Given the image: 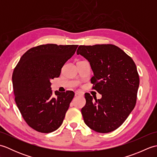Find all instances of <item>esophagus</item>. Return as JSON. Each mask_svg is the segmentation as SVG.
Segmentation results:
<instances>
[{
    "label": "esophagus",
    "mask_w": 157,
    "mask_h": 157,
    "mask_svg": "<svg viewBox=\"0 0 157 157\" xmlns=\"http://www.w3.org/2000/svg\"><path fill=\"white\" fill-rule=\"evenodd\" d=\"M75 94L76 96H77V95H79V96H83V95H84V94H83L82 92H79V91H75Z\"/></svg>",
    "instance_id": "1"
}]
</instances>
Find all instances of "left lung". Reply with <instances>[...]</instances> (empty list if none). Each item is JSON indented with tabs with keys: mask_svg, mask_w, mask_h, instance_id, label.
Wrapping results in <instances>:
<instances>
[{
	"mask_svg": "<svg viewBox=\"0 0 157 157\" xmlns=\"http://www.w3.org/2000/svg\"><path fill=\"white\" fill-rule=\"evenodd\" d=\"M77 54L90 63L92 88L102 95L96 99L85 94L86 105L81 110L84 123L96 132L114 131L135 107L140 83L135 63L113 44L82 45Z\"/></svg>",
	"mask_w": 157,
	"mask_h": 157,
	"instance_id": "obj_1",
	"label": "left lung"
}]
</instances>
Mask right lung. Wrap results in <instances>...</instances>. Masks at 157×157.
I'll return each mask as SVG.
<instances>
[{"label": "right lung", "instance_id": "add662e5", "mask_svg": "<svg viewBox=\"0 0 157 157\" xmlns=\"http://www.w3.org/2000/svg\"><path fill=\"white\" fill-rule=\"evenodd\" d=\"M78 45L47 44L29 49L13 73L15 100L28 125L36 131L50 133L61 125L73 91L55 92L51 79L58 78L65 63L75 54Z\"/></svg>", "mask_w": 157, "mask_h": 157}]
</instances>
